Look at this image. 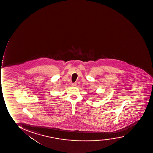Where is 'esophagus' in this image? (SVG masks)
Instances as JSON below:
<instances>
[{"label": "esophagus", "mask_w": 153, "mask_h": 153, "mask_svg": "<svg viewBox=\"0 0 153 153\" xmlns=\"http://www.w3.org/2000/svg\"><path fill=\"white\" fill-rule=\"evenodd\" d=\"M77 85V83L75 82V83H72V86L74 87H76Z\"/></svg>", "instance_id": "esophagus-1"}]
</instances>
